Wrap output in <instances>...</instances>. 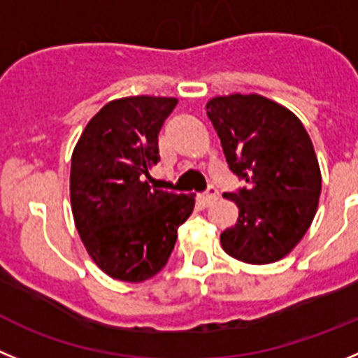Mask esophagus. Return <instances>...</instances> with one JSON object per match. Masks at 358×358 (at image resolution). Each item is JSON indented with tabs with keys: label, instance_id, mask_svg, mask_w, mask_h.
Instances as JSON below:
<instances>
[{
	"label": "esophagus",
	"instance_id": "1",
	"mask_svg": "<svg viewBox=\"0 0 358 358\" xmlns=\"http://www.w3.org/2000/svg\"><path fill=\"white\" fill-rule=\"evenodd\" d=\"M199 198H201V203H203V205H205V207H210V205H214V203L217 201L219 191H217V189H215V187L210 185L207 189V191H205L201 196H199Z\"/></svg>",
	"mask_w": 358,
	"mask_h": 358
}]
</instances>
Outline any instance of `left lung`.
Returning a JSON list of instances; mask_svg holds the SVG:
<instances>
[{
	"label": "left lung",
	"instance_id": "1",
	"mask_svg": "<svg viewBox=\"0 0 358 358\" xmlns=\"http://www.w3.org/2000/svg\"><path fill=\"white\" fill-rule=\"evenodd\" d=\"M228 169L244 187L227 192L239 219L221 234L228 255L246 264L283 259L301 241L317 210L320 164L301 121L259 94L207 103Z\"/></svg>",
	"mask_w": 358,
	"mask_h": 358
}]
</instances>
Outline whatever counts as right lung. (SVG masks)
Listing matches in <instances>:
<instances>
[{"label":"right lung","instance_id":"add662e5","mask_svg":"<svg viewBox=\"0 0 358 358\" xmlns=\"http://www.w3.org/2000/svg\"><path fill=\"white\" fill-rule=\"evenodd\" d=\"M178 99L131 96L107 103L83 130L71 160L76 230L101 271L144 282L167 264L194 194L151 189L159 131Z\"/></svg>","mask_w":358,"mask_h":358}]
</instances>
